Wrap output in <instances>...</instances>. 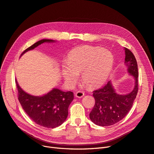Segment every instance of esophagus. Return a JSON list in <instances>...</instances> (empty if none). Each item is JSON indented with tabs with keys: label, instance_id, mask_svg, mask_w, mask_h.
Returning a JSON list of instances; mask_svg holds the SVG:
<instances>
[{
	"label": "esophagus",
	"instance_id": "1",
	"mask_svg": "<svg viewBox=\"0 0 154 154\" xmlns=\"http://www.w3.org/2000/svg\"><path fill=\"white\" fill-rule=\"evenodd\" d=\"M84 96V93L82 91H79L75 93V96L77 98H82Z\"/></svg>",
	"mask_w": 154,
	"mask_h": 154
}]
</instances>
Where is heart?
<instances>
[{"label":"heart","instance_id":"heart-1","mask_svg":"<svg viewBox=\"0 0 154 154\" xmlns=\"http://www.w3.org/2000/svg\"><path fill=\"white\" fill-rule=\"evenodd\" d=\"M67 66L62 68V75L70 85L75 84L82 73L84 84L95 88L103 84L109 76L113 64L109 51L99 47L86 45L73 49L68 54Z\"/></svg>","mask_w":154,"mask_h":154}]
</instances>
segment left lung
<instances>
[{
	"label": "left lung",
	"instance_id": "8db88e82",
	"mask_svg": "<svg viewBox=\"0 0 154 154\" xmlns=\"http://www.w3.org/2000/svg\"><path fill=\"white\" fill-rule=\"evenodd\" d=\"M125 63L128 72L135 81L134 88L128 94L120 95L116 93L110 81L103 87L93 91L95 104L89 117L92 122L100 126H109L125 117L131 109L138 91V70L137 61L133 53L125 48Z\"/></svg>",
	"mask_w": 154,
	"mask_h": 154
}]
</instances>
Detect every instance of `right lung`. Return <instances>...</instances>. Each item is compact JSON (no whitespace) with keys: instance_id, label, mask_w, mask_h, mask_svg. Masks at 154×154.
I'll return each instance as SVG.
<instances>
[{"instance_id":"obj_1","label":"right lung","mask_w":154,"mask_h":154,"mask_svg":"<svg viewBox=\"0 0 154 154\" xmlns=\"http://www.w3.org/2000/svg\"><path fill=\"white\" fill-rule=\"evenodd\" d=\"M45 42L54 41L42 39L26 49L21 55ZM16 84L20 103L33 122L42 127L54 128L60 126L66 120L68 106L73 100L72 92H63L58 89H53L47 94L38 97L28 94L23 91L16 80Z\"/></svg>"}]
</instances>
